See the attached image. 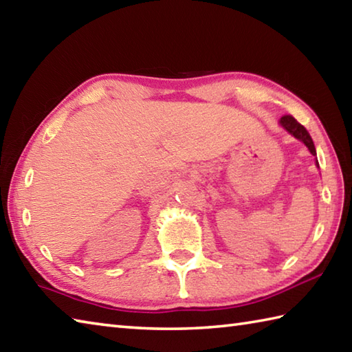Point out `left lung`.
<instances>
[{
  "instance_id": "obj_1",
  "label": "left lung",
  "mask_w": 352,
  "mask_h": 352,
  "mask_svg": "<svg viewBox=\"0 0 352 352\" xmlns=\"http://www.w3.org/2000/svg\"><path fill=\"white\" fill-rule=\"evenodd\" d=\"M280 124L286 129L290 134H294V136L296 139H300L301 142H304L305 146L309 148V151L316 155V148H315V144H313L311 140V136L309 134V131L305 130V126L301 125L300 122L296 121V119L292 116V115H284L281 119H280Z\"/></svg>"
}]
</instances>
